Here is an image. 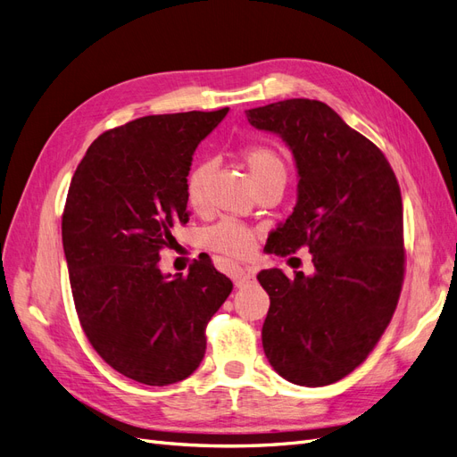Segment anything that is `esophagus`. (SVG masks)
<instances>
[{
  "instance_id": "34e87169",
  "label": "esophagus",
  "mask_w": 457,
  "mask_h": 457,
  "mask_svg": "<svg viewBox=\"0 0 457 457\" xmlns=\"http://www.w3.org/2000/svg\"><path fill=\"white\" fill-rule=\"evenodd\" d=\"M230 274L234 286L237 287H244L245 284H250L255 278V270L250 267H240V265H232L230 267Z\"/></svg>"
}]
</instances>
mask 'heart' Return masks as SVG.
Instances as JSON below:
<instances>
[{
  "label": "heart",
  "mask_w": 457,
  "mask_h": 457,
  "mask_svg": "<svg viewBox=\"0 0 457 457\" xmlns=\"http://www.w3.org/2000/svg\"><path fill=\"white\" fill-rule=\"evenodd\" d=\"M242 158L247 171H250L255 188L270 183L274 179H286V163L278 152L265 145H252L242 150ZM212 173L210 162H200L187 175V200L192 207L204 205L205 181ZM255 240V230L245 227L234 219H223L217 225L205 228L202 234V244L212 252L225 253L228 257H244L252 252Z\"/></svg>",
  "instance_id": "b5f03b06"
}]
</instances>
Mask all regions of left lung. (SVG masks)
Instances as JSON below:
<instances>
[{"mask_svg": "<svg viewBox=\"0 0 457 457\" xmlns=\"http://www.w3.org/2000/svg\"><path fill=\"white\" fill-rule=\"evenodd\" d=\"M295 158L294 213L270 234L276 255L307 245L314 272L257 274L270 297L262 349L295 385L336 383L361 366L395 314L404 282L403 196L391 163L326 103L287 99L245 110Z\"/></svg>", "mask_w": 457, "mask_h": 457, "instance_id": "obj_1", "label": "left lung"}]
</instances>
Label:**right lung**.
Segmentation results:
<instances>
[{
    "mask_svg": "<svg viewBox=\"0 0 457 457\" xmlns=\"http://www.w3.org/2000/svg\"><path fill=\"white\" fill-rule=\"evenodd\" d=\"M228 112L145 116L91 143L68 188L62 247L93 349L121 376L183 381L205 353V326L232 292L212 259L162 274L160 252L188 223L192 154Z\"/></svg>",
    "mask_w": 457,
    "mask_h": 457,
    "instance_id": "1",
    "label": "right lung"
}]
</instances>
